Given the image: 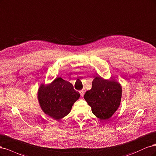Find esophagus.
<instances>
[{"instance_id": "esophagus-1", "label": "esophagus", "mask_w": 156, "mask_h": 156, "mask_svg": "<svg viewBox=\"0 0 156 156\" xmlns=\"http://www.w3.org/2000/svg\"><path fill=\"white\" fill-rule=\"evenodd\" d=\"M80 95H81V97H83V94H84L83 90H81V91H80Z\"/></svg>"}]
</instances>
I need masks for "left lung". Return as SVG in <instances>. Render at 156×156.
I'll return each instance as SVG.
<instances>
[{"instance_id":"left-lung-1","label":"left lung","mask_w":156,"mask_h":156,"mask_svg":"<svg viewBox=\"0 0 156 156\" xmlns=\"http://www.w3.org/2000/svg\"><path fill=\"white\" fill-rule=\"evenodd\" d=\"M121 97L122 87L118 82L97 76L93 80L91 89L85 92L84 99L95 116L100 120H107L117 111Z\"/></svg>"}]
</instances>
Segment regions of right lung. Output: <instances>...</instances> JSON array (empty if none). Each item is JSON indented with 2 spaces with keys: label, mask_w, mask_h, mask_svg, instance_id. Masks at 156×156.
<instances>
[{
  "label": "right lung",
  "mask_w": 156,
  "mask_h": 156,
  "mask_svg": "<svg viewBox=\"0 0 156 156\" xmlns=\"http://www.w3.org/2000/svg\"><path fill=\"white\" fill-rule=\"evenodd\" d=\"M80 97L73 84L60 77L47 86L41 85L38 91L39 102L43 111L56 120L67 115Z\"/></svg>",
  "instance_id": "obj_1"
}]
</instances>
